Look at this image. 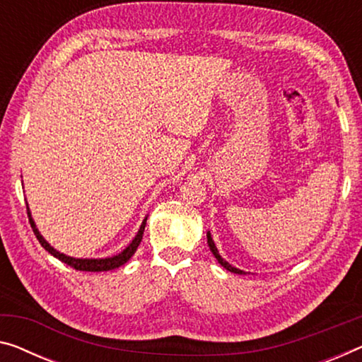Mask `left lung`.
Masks as SVG:
<instances>
[{
	"label": "left lung",
	"instance_id": "1",
	"mask_svg": "<svg viewBox=\"0 0 362 362\" xmlns=\"http://www.w3.org/2000/svg\"><path fill=\"white\" fill-rule=\"evenodd\" d=\"M207 243H209V247H210V251H212V254L215 255V259L218 260V264L221 265V267H225L226 270H230V272H233V274H239V275H246V272H243V270H239V269H235V267H231L230 264L226 262V260H223L221 259V255L218 254V251H216V247H215V243L212 241V236H210V233H207Z\"/></svg>",
	"mask_w": 362,
	"mask_h": 362
}]
</instances>
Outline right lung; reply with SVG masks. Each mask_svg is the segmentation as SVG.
<instances>
[{"instance_id":"obj_1","label":"right lung","mask_w":362,"mask_h":362,"mask_svg":"<svg viewBox=\"0 0 362 362\" xmlns=\"http://www.w3.org/2000/svg\"><path fill=\"white\" fill-rule=\"evenodd\" d=\"M27 215H29L30 226H32L33 233H35L38 243L42 244V247H45L49 254L54 255V257H57V259H59L61 262L68 264L69 267H72V269L82 270V272H107V270H113V269H118V267H121V265H124L127 260L132 257V254L136 252V249L139 247V244H141L144 230H146V221H147V218L142 221L141 228H139V233L136 235V238L132 239V243L124 249L123 252H119L118 255H115V257H108V259H74V257H68V255L58 252L57 249H53L52 246H49V244L45 241V239L42 238V235H40V233H38V230L35 228V223H33L29 209H27Z\"/></svg>"}]
</instances>
